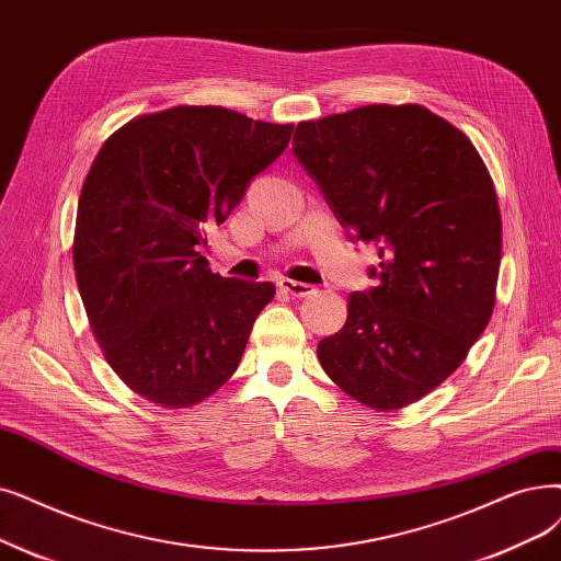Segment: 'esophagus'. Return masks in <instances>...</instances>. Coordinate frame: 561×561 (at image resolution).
<instances>
[{
    "label": "esophagus",
    "mask_w": 561,
    "mask_h": 561,
    "mask_svg": "<svg viewBox=\"0 0 561 561\" xmlns=\"http://www.w3.org/2000/svg\"><path fill=\"white\" fill-rule=\"evenodd\" d=\"M279 288L294 298H309L311 294H316V288L311 284L296 282V279H279Z\"/></svg>",
    "instance_id": "obj_1"
}]
</instances>
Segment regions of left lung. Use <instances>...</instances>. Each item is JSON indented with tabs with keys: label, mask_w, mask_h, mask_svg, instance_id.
I'll use <instances>...</instances> for the list:
<instances>
[{
	"label": "left lung",
	"mask_w": 561,
	"mask_h": 561,
	"mask_svg": "<svg viewBox=\"0 0 561 561\" xmlns=\"http://www.w3.org/2000/svg\"><path fill=\"white\" fill-rule=\"evenodd\" d=\"M294 156L351 240L378 248V286L319 341L355 401L399 410L451 376L491 321L502 259L495 185L472 141L422 105L302 121Z\"/></svg>",
	"instance_id": "left-lung-1"
}]
</instances>
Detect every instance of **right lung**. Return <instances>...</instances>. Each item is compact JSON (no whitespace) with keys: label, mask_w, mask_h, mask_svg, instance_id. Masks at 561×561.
Returning <instances> with one entry per match:
<instances>
[{"label":"right lung","mask_w":561,"mask_h":561,"mask_svg":"<svg viewBox=\"0 0 561 561\" xmlns=\"http://www.w3.org/2000/svg\"><path fill=\"white\" fill-rule=\"evenodd\" d=\"M294 126L181 105L137 116L95 156L72 242L95 341L162 408L208 399L238 369L271 282L210 273L202 248L288 146Z\"/></svg>","instance_id":"add662e5"}]
</instances>
